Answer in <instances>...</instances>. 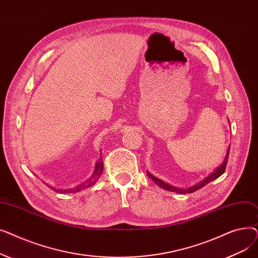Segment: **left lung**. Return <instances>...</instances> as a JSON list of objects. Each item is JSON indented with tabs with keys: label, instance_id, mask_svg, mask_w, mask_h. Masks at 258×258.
<instances>
[{
	"label": "left lung",
	"instance_id": "obj_1",
	"mask_svg": "<svg viewBox=\"0 0 258 258\" xmlns=\"http://www.w3.org/2000/svg\"><path fill=\"white\" fill-rule=\"evenodd\" d=\"M229 151H230V146H229V148H228V152H227L226 158H225V160H224V162H223L221 166H219L218 168H216V170L213 171V172L209 175V177H207L205 180H203L202 182L198 183L197 185L189 187V188H187V189L177 188V187H173V186H171V185H168V184H166L165 182H163V181H161V180L155 178L154 175H152L150 172H147L146 174H147L148 178H150L151 180H153V182H154L155 184H157V185H158L159 187H161V188L165 189V190H169V191H172V192H178V194H191V192H195L196 190H199L200 188L204 187L205 185H207V184L210 183L211 181L215 180L216 178L221 177V175L225 172L226 166H227V162H228V157H229Z\"/></svg>",
	"mask_w": 258,
	"mask_h": 258
}]
</instances>
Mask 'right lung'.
<instances>
[{
	"mask_svg": "<svg viewBox=\"0 0 258 258\" xmlns=\"http://www.w3.org/2000/svg\"><path fill=\"white\" fill-rule=\"evenodd\" d=\"M102 170H103V162H102V160H101V158H100V160H99L98 162H96V165H95L94 173H93L91 179H90L88 182H86V183H84V184H81V185L77 186V187L74 188V189H67V190L64 189V190H61V191H60V194H71V192L73 194V192H77V191L81 190V189H86V188H88V187H91L92 185H94L95 183H96V182L99 180L100 175H101V173H102ZM57 192H58V190H57Z\"/></svg>",
	"mask_w": 258,
	"mask_h": 258,
	"instance_id": "obj_1",
	"label": "right lung"
}]
</instances>
